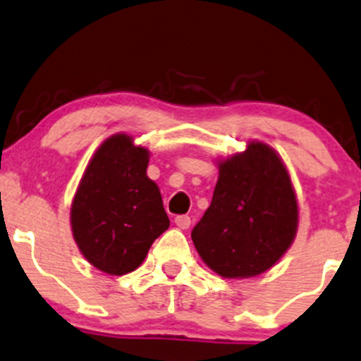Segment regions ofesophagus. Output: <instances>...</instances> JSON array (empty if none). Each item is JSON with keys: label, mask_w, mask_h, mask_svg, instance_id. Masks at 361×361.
<instances>
[{"label": "esophagus", "mask_w": 361, "mask_h": 361, "mask_svg": "<svg viewBox=\"0 0 361 361\" xmlns=\"http://www.w3.org/2000/svg\"><path fill=\"white\" fill-rule=\"evenodd\" d=\"M176 224L179 229H189L190 226V217L189 216H177L176 217Z\"/></svg>", "instance_id": "esophagus-1"}]
</instances>
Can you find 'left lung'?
<instances>
[{
	"label": "left lung",
	"mask_w": 361,
	"mask_h": 361,
	"mask_svg": "<svg viewBox=\"0 0 361 361\" xmlns=\"http://www.w3.org/2000/svg\"><path fill=\"white\" fill-rule=\"evenodd\" d=\"M298 201L279 155L262 142L219 162L211 206L192 229L202 261L222 278H251L295 241Z\"/></svg>",
	"instance_id": "8db88e82"
}]
</instances>
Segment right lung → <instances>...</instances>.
Instances as JSON below:
<instances>
[{
	"mask_svg": "<svg viewBox=\"0 0 361 361\" xmlns=\"http://www.w3.org/2000/svg\"><path fill=\"white\" fill-rule=\"evenodd\" d=\"M149 150L117 133L99 147L85 169L70 212L75 243L106 274L137 269L171 226L162 195L147 177Z\"/></svg>",
	"mask_w": 361,
	"mask_h": 361,
	"instance_id": "add662e5",
	"label": "right lung"
}]
</instances>
